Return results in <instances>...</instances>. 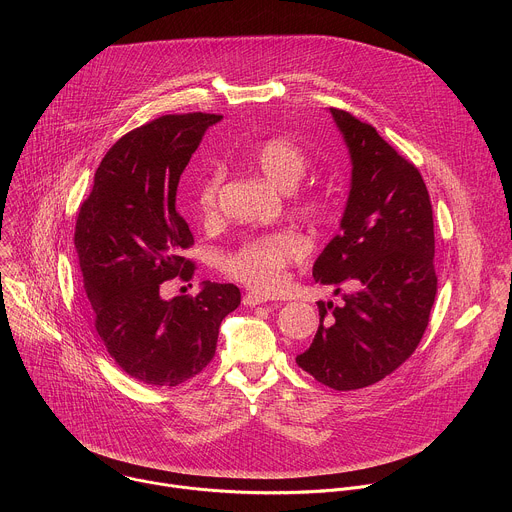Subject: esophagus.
<instances>
[{"instance_id":"esophagus-1","label":"esophagus","mask_w":512,"mask_h":512,"mask_svg":"<svg viewBox=\"0 0 512 512\" xmlns=\"http://www.w3.org/2000/svg\"><path fill=\"white\" fill-rule=\"evenodd\" d=\"M269 298L265 294H259V291H249V294L243 296V304L253 308V306H259V304H265Z\"/></svg>"}]
</instances>
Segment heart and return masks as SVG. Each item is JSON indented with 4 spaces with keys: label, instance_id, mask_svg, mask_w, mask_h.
<instances>
[{
    "label": "heart",
    "instance_id": "1",
    "mask_svg": "<svg viewBox=\"0 0 512 512\" xmlns=\"http://www.w3.org/2000/svg\"><path fill=\"white\" fill-rule=\"evenodd\" d=\"M251 160L263 178L279 190H294L308 170L306 152L296 141L285 137H269L257 143ZM218 186H221V176L216 172L202 180L196 194V208L200 216L214 214ZM298 208L306 216H322L326 212L324 200L316 194L304 196L298 202ZM306 251L308 245L298 233L277 231L245 241L225 257L223 267L231 277L271 294L285 283L287 267L302 261Z\"/></svg>",
    "mask_w": 512,
    "mask_h": 512
}]
</instances>
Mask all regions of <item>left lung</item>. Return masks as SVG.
Here are the masks:
<instances>
[{
    "label": "left lung",
    "instance_id": "1",
    "mask_svg": "<svg viewBox=\"0 0 512 512\" xmlns=\"http://www.w3.org/2000/svg\"><path fill=\"white\" fill-rule=\"evenodd\" d=\"M328 111L352 172L340 233L312 273L322 285L348 281L354 291L342 294V306L318 302V332L296 362L318 383L352 391L401 367L427 328L437 291L433 212L419 170L373 125Z\"/></svg>",
    "mask_w": 512,
    "mask_h": 512
}]
</instances>
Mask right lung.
<instances>
[{
    "label": "right lung",
    "mask_w": 512,
    "mask_h": 512,
    "mask_svg": "<svg viewBox=\"0 0 512 512\" xmlns=\"http://www.w3.org/2000/svg\"><path fill=\"white\" fill-rule=\"evenodd\" d=\"M221 115H164L123 135L95 172L75 247L95 330L131 379L176 387L212 360L218 328L239 308L233 283L204 281L198 296L162 298L168 279H190L194 239L176 208L184 168Z\"/></svg>",
    "instance_id": "obj_1"
}]
</instances>
